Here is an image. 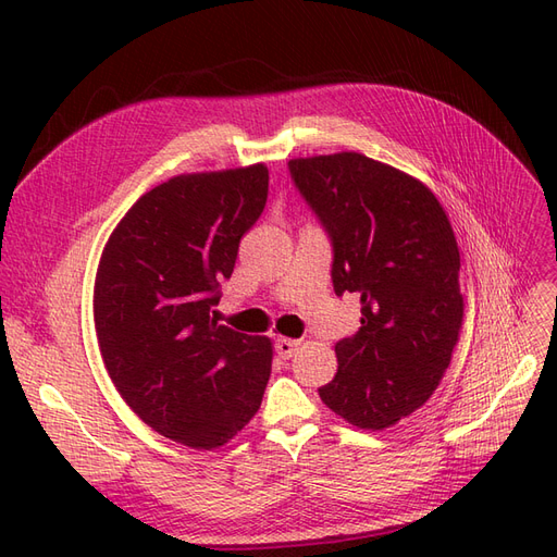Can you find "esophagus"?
Listing matches in <instances>:
<instances>
[{
	"label": "esophagus",
	"mask_w": 557,
	"mask_h": 557,
	"mask_svg": "<svg viewBox=\"0 0 557 557\" xmlns=\"http://www.w3.org/2000/svg\"><path fill=\"white\" fill-rule=\"evenodd\" d=\"M299 346L301 344L297 339H285V336H281V339H276V344H274L278 358H283V360H290L295 352L299 350Z\"/></svg>",
	"instance_id": "34e87169"
}]
</instances>
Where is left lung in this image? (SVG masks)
Listing matches in <instances>:
<instances>
[{
	"label": "left lung",
	"instance_id": "1",
	"mask_svg": "<svg viewBox=\"0 0 557 557\" xmlns=\"http://www.w3.org/2000/svg\"><path fill=\"white\" fill-rule=\"evenodd\" d=\"M327 232L336 295H360V330L336 342L327 407L362 430L423 407L458 344L465 301L448 215L423 183L360 153L288 162Z\"/></svg>",
	"mask_w": 557,
	"mask_h": 557
}]
</instances>
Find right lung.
I'll return each mask as SVG.
<instances>
[{"label":"right lung","instance_id":"1","mask_svg":"<svg viewBox=\"0 0 557 557\" xmlns=\"http://www.w3.org/2000/svg\"><path fill=\"white\" fill-rule=\"evenodd\" d=\"M267 190L264 164L174 176L137 199L99 260L107 372L146 425L183 446L227 444L272 374V342L221 325L215 311Z\"/></svg>","mask_w":557,"mask_h":557}]
</instances>
